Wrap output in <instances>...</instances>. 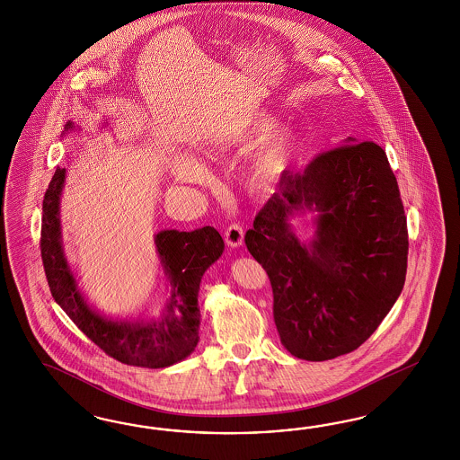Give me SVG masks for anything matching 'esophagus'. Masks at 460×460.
<instances>
[{"label":"esophagus","instance_id":"1","mask_svg":"<svg viewBox=\"0 0 460 460\" xmlns=\"http://www.w3.org/2000/svg\"><path fill=\"white\" fill-rule=\"evenodd\" d=\"M224 239L229 248H239L244 243V231L239 224H231L224 231Z\"/></svg>","mask_w":460,"mask_h":460}]
</instances>
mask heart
Wrapping results in <instances>:
<instances>
[{
    "mask_svg": "<svg viewBox=\"0 0 460 460\" xmlns=\"http://www.w3.org/2000/svg\"><path fill=\"white\" fill-rule=\"evenodd\" d=\"M279 121L275 118L256 116L254 119H251L250 125L246 126L243 133V137L250 145H260L266 138H270L265 143L252 168V181L256 185H263L270 179L279 177L288 165L295 141L290 135L285 133L273 137L272 135L279 131ZM172 172L173 177L181 181H200L208 173L206 167L192 156L175 158L172 164Z\"/></svg>",
    "mask_w": 460,
    "mask_h": 460,
    "instance_id": "b5f03b06",
    "label": "heart"
}]
</instances>
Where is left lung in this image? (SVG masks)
Listing matches in <instances>:
<instances>
[{
	"label": "left lung",
	"mask_w": 460,
	"mask_h": 460,
	"mask_svg": "<svg viewBox=\"0 0 460 460\" xmlns=\"http://www.w3.org/2000/svg\"><path fill=\"white\" fill-rule=\"evenodd\" d=\"M346 143L285 173L244 237L271 281L281 344L305 361L359 348L406 277V217L388 156L373 141ZM305 211L316 226L306 243L291 226Z\"/></svg>",
	"instance_id": "left-lung-1"
}]
</instances>
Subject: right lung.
<instances>
[{"instance_id":"add662e5","label":"right lung","mask_w":460,"mask_h":460,"mask_svg":"<svg viewBox=\"0 0 460 460\" xmlns=\"http://www.w3.org/2000/svg\"><path fill=\"white\" fill-rule=\"evenodd\" d=\"M75 129L67 123L64 133ZM67 168L57 167L43 197V268L52 296L84 334L116 361L139 367H167L190 356L199 342L200 279L224 251L221 234L210 227L195 231L165 229L155 246L167 277L168 296L158 315L110 319L87 304L62 244L60 195Z\"/></svg>"}]
</instances>
